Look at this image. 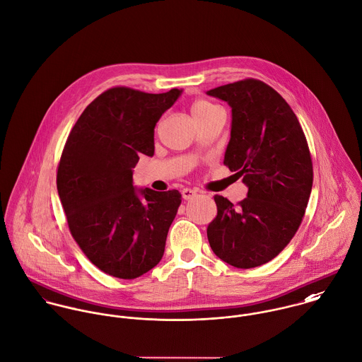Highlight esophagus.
Listing matches in <instances>:
<instances>
[{"label":"esophagus","instance_id":"1","mask_svg":"<svg viewBox=\"0 0 362 362\" xmlns=\"http://www.w3.org/2000/svg\"><path fill=\"white\" fill-rule=\"evenodd\" d=\"M196 194H197V192L193 190V189H183V190H182V196H183L185 200H190V199H193Z\"/></svg>","mask_w":362,"mask_h":362}]
</instances>
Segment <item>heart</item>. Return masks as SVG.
Segmentation results:
<instances>
[{"instance_id":"obj_1","label":"heart","mask_w":362,"mask_h":362,"mask_svg":"<svg viewBox=\"0 0 362 362\" xmlns=\"http://www.w3.org/2000/svg\"><path fill=\"white\" fill-rule=\"evenodd\" d=\"M213 109H216L214 105H211L206 100H197L192 105V115H193V117H199V116H203V115L211 112Z\"/></svg>"}]
</instances>
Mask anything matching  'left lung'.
<instances>
[{
  "instance_id": "left-lung-1",
  "label": "left lung",
  "mask_w": 362,
  "mask_h": 362,
  "mask_svg": "<svg viewBox=\"0 0 362 362\" xmlns=\"http://www.w3.org/2000/svg\"><path fill=\"white\" fill-rule=\"evenodd\" d=\"M232 109L223 165L247 187L238 206L216 196L217 217L207 236L218 257L238 269L273 260L305 214L313 169L302 127L284 98L259 79L207 90Z\"/></svg>"
}]
</instances>
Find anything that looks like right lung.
Returning <instances> with one entry per match:
<instances>
[{
    "mask_svg": "<svg viewBox=\"0 0 362 362\" xmlns=\"http://www.w3.org/2000/svg\"><path fill=\"white\" fill-rule=\"evenodd\" d=\"M183 89H107L86 106L67 139L57 190L75 242L103 273L133 280L165 252L182 203L177 190L137 189L133 168L153 155V129Z\"/></svg>",
    "mask_w": 362,
    "mask_h": 362,
    "instance_id": "add662e5",
    "label": "right lung"
}]
</instances>
